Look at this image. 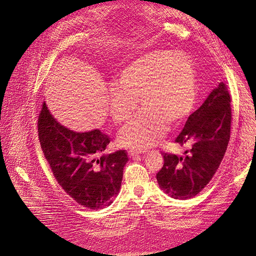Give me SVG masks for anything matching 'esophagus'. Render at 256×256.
Listing matches in <instances>:
<instances>
[{
  "instance_id": "esophagus-1",
  "label": "esophagus",
  "mask_w": 256,
  "mask_h": 256,
  "mask_svg": "<svg viewBox=\"0 0 256 256\" xmlns=\"http://www.w3.org/2000/svg\"><path fill=\"white\" fill-rule=\"evenodd\" d=\"M141 154V152H138V150H128V156L130 158H134V157L138 156V154Z\"/></svg>"
}]
</instances>
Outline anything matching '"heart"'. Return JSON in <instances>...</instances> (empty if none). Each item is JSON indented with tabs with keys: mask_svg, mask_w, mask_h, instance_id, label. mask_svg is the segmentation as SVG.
<instances>
[{
	"mask_svg": "<svg viewBox=\"0 0 256 256\" xmlns=\"http://www.w3.org/2000/svg\"><path fill=\"white\" fill-rule=\"evenodd\" d=\"M196 83L193 66L182 53L152 51L124 66L108 88L106 102L115 122L130 118L138 106L144 109L124 127L120 143L134 150L152 146L164 134L166 122L177 124L193 109Z\"/></svg>",
	"mask_w": 256,
	"mask_h": 256,
	"instance_id": "1",
	"label": "heart"
}]
</instances>
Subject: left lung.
<instances>
[{
  "mask_svg": "<svg viewBox=\"0 0 256 256\" xmlns=\"http://www.w3.org/2000/svg\"><path fill=\"white\" fill-rule=\"evenodd\" d=\"M230 96L221 82L186 122L175 143L187 148L184 156L164 152L157 173L159 187L173 198L196 196L212 180L226 154L232 125Z\"/></svg>",
  "mask_w": 256,
  "mask_h": 256,
  "instance_id": "8db88e82",
  "label": "left lung"
}]
</instances>
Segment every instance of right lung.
<instances>
[{"mask_svg":"<svg viewBox=\"0 0 256 256\" xmlns=\"http://www.w3.org/2000/svg\"><path fill=\"white\" fill-rule=\"evenodd\" d=\"M37 128L42 152L62 189L90 209L111 205L120 189L126 152L102 154L109 136L98 129L76 132L63 126L44 102Z\"/></svg>","mask_w":256,"mask_h":256,"instance_id":"obj_1","label":"right lung"}]
</instances>
